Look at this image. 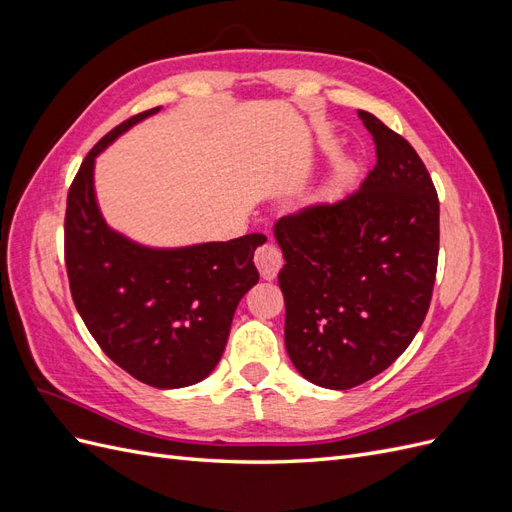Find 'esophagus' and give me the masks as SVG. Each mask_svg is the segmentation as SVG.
I'll return each instance as SVG.
<instances>
[{"instance_id": "obj_1", "label": "esophagus", "mask_w": 512, "mask_h": 512, "mask_svg": "<svg viewBox=\"0 0 512 512\" xmlns=\"http://www.w3.org/2000/svg\"><path fill=\"white\" fill-rule=\"evenodd\" d=\"M254 262H256L262 280H275L277 271H280L284 265V256H282L280 247L273 243H265L256 250Z\"/></svg>"}]
</instances>
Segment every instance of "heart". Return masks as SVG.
<instances>
[{
	"label": "heart",
	"instance_id": "b5f03b06",
	"mask_svg": "<svg viewBox=\"0 0 512 512\" xmlns=\"http://www.w3.org/2000/svg\"><path fill=\"white\" fill-rule=\"evenodd\" d=\"M350 177H352V168H350V166L339 168V170H337V175H335V179H333V181H331V185H329V190H331V192L342 190L344 185L350 181Z\"/></svg>",
	"mask_w": 512,
	"mask_h": 512
}]
</instances>
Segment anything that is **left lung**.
I'll return each instance as SVG.
<instances>
[{
  "label": "left lung",
  "mask_w": 512,
  "mask_h": 512,
  "mask_svg": "<svg viewBox=\"0 0 512 512\" xmlns=\"http://www.w3.org/2000/svg\"><path fill=\"white\" fill-rule=\"evenodd\" d=\"M359 117L378 158L361 188L275 224L288 356L303 378L335 391L378 376L410 346L440 252V203L423 160L378 117Z\"/></svg>",
  "instance_id": "left-lung-1"
}]
</instances>
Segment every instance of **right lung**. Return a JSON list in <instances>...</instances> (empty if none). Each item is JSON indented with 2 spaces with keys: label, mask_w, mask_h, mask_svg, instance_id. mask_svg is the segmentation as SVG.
Returning <instances> with one entry per match:
<instances>
[{
  "label": "right lung",
  "mask_w": 512,
  "mask_h": 512,
  "mask_svg": "<svg viewBox=\"0 0 512 512\" xmlns=\"http://www.w3.org/2000/svg\"><path fill=\"white\" fill-rule=\"evenodd\" d=\"M158 111L119 123L87 153L68 192L64 254L74 305L108 359L156 389H181L218 365L235 309L258 284L254 252L267 237L151 250L106 226L94 194L96 156Z\"/></svg>",
  "instance_id": "right-lung-1"
}]
</instances>
